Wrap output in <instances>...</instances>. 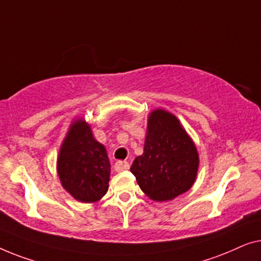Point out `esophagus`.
Returning <instances> with one entry per match:
<instances>
[{
    "label": "esophagus",
    "instance_id": "obj_1",
    "mask_svg": "<svg viewBox=\"0 0 261 261\" xmlns=\"http://www.w3.org/2000/svg\"><path fill=\"white\" fill-rule=\"evenodd\" d=\"M130 168V164L127 161H117L116 164H115V169L117 171H124V170H127V169Z\"/></svg>",
    "mask_w": 261,
    "mask_h": 261
}]
</instances>
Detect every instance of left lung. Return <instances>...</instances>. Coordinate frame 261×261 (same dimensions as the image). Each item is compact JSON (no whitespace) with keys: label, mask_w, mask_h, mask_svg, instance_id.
<instances>
[{"label":"left lung","mask_w":261,"mask_h":261,"mask_svg":"<svg viewBox=\"0 0 261 261\" xmlns=\"http://www.w3.org/2000/svg\"><path fill=\"white\" fill-rule=\"evenodd\" d=\"M199 156L178 119L163 110L149 117L144 152L130 168L143 193L155 201L175 199L195 182Z\"/></svg>","instance_id":"1"}]
</instances>
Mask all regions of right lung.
I'll return each instance as SVG.
<instances>
[{"label": "right lung", "instance_id": "obj_1", "mask_svg": "<svg viewBox=\"0 0 261 261\" xmlns=\"http://www.w3.org/2000/svg\"><path fill=\"white\" fill-rule=\"evenodd\" d=\"M62 187L82 202H95L109 189L110 161L105 146L95 141L84 120L72 124L59 153Z\"/></svg>", "mask_w": 261, "mask_h": 261}]
</instances>
